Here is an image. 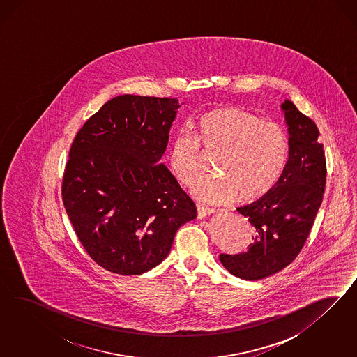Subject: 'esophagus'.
Wrapping results in <instances>:
<instances>
[{
    "mask_svg": "<svg viewBox=\"0 0 357 357\" xmlns=\"http://www.w3.org/2000/svg\"><path fill=\"white\" fill-rule=\"evenodd\" d=\"M216 211L212 208H206V206H197V217L199 218H204V217L209 216L212 213H215Z\"/></svg>",
    "mask_w": 357,
    "mask_h": 357,
    "instance_id": "1",
    "label": "esophagus"
}]
</instances>
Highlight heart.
Returning a JSON list of instances; mask_svg holds the SVG:
<instances>
[{"mask_svg": "<svg viewBox=\"0 0 357 357\" xmlns=\"http://www.w3.org/2000/svg\"><path fill=\"white\" fill-rule=\"evenodd\" d=\"M196 135L179 130L172 141L169 166L185 187L199 182L204 172L200 145L216 154L217 175L196 185L195 197L221 206L237 200H254L278 183L289 160L291 142L278 123L264 121L239 107H218L200 115Z\"/></svg>", "mask_w": 357, "mask_h": 357, "instance_id": "1", "label": "heart"}]
</instances>
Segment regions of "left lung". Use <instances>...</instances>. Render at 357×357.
Returning <instances> with one entry per match:
<instances>
[{
    "mask_svg": "<svg viewBox=\"0 0 357 357\" xmlns=\"http://www.w3.org/2000/svg\"><path fill=\"white\" fill-rule=\"evenodd\" d=\"M291 151L284 173L267 194L238 212L249 220L252 243L242 254H220L231 275L259 280L289 266L306 242L326 185V158L319 130L291 100L281 105Z\"/></svg>",
    "mask_w": 357,
    "mask_h": 357,
    "instance_id": "obj_1",
    "label": "left lung"
}]
</instances>
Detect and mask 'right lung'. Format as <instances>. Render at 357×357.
<instances>
[{
  "label": "right lung",
  "instance_id": "obj_1",
  "mask_svg": "<svg viewBox=\"0 0 357 357\" xmlns=\"http://www.w3.org/2000/svg\"><path fill=\"white\" fill-rule=\"evenodd\" d=\"M175 98L119 96L78 130L63 176V203L84 249L105 270L141 275L170 252L196 206L160 163Z\"/></svg>",
  "mask_w": 357,
  "mask_h": 357
}]
</instances>
